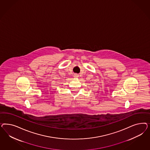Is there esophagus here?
Returning <instances> with one entry per match:
<instances>
[{
  "instance_id": "1",
  "label": "esophagus",
  "mask_w": 150,
  "mask_h": 150,
  "mask_svg": "<svg viewBox=\"0 0 150 150\" xmlns=\"http://www.w3.org/2000/svg\"><path fill=\"white\" fill-rule=\"evenodd\" d=\"M74 76H75V77H77V76H78V75H77V74H75V75H74Z\"/></svg>"
}]
</instances>
